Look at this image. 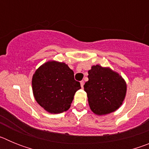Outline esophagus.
Instances as JSON below:
<instances>
[{"label":"esophagus","mask_w":149,"mask_h":149,"mask_svg":"<svg viewBox=\"0 0 149 149\" xmlns=\"http://www.w3.org/2000/svg\"><path fill=\"white\" fill-rule=\"evenodd\" d=\"M84 81H81V87L84 88Z\"/></svg>","instance_id":"obj_1"}]
</instances>
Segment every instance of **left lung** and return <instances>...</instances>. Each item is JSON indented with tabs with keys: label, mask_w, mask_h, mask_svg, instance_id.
Masks as SVG:
<instances>
[{
	"label": "left lung",
	"mask_w": 149,
	"mask_h": 149,
	"mask_svg": "<svg viewBox=\"0 0 149 149\" xmlns=\"http://www.w3.org/2000/svg\"><path fill=\"white\" fill-rule=\"evenodd\" d=\"M88 74L89 81L84 87L92 111L97 115H105L119 108L127 89L122 76L99 65L92 66Z\"/></svg>",
	"instance_id": "1"
}]
</instances>
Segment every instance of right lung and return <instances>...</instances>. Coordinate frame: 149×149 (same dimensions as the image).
<instances>
[{"instance_id": "right-lung-1", "label": "right lung", "mask_w": 149, "mask_h": 149, "mask_svg": "<svg viewBox=\"0 0 149 149\" xmlns=\"http://www.w3.org/2000/svg\"><path fill=\"white\" fill-rule=\"evenodd\" d=\"M32 86L36 101L51 113L68 110L74 95L81 89L73 71L65 63L56 61L47 62L36 71Z\"/></svg>"}]
</instances>
